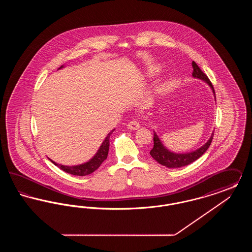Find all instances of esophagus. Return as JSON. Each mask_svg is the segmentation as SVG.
Segmentation results:
<instances>
[{
	"label": "esophagus",
	"instance_id": "34e87169",
	"mask_svg": "<svg viewBox=\"0 0 252 252\" xmlns=\"http://www.w3.org/2000/svg\"><path fill=\"white\" fill-rule=\"evenodd\" d=\"M127 127H128L129 129L136 130V129H138V128L140 127V124H139L138 121L133 119V120L130 121V122L127 124Z\"/></svg>",
	"mask_w": 252,
	"mask_h": 252
}]
</instances>
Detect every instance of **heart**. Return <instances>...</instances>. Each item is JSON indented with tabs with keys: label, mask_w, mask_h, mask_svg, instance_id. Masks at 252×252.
<instances>
[{
	"label": "heart",
	"mask_w": 252,
	"mask_h": 252,
	"mask_svg": "<svg viewBox=\"0 0 252 252\" xmlns=\"http://www.w3.org/2000/svg\"><path fill=\"white\" fill-rule=\"evenodd\" d=\"M157 70H158V69H156V68H155V69H153V71H151V72H156Z\"/></svg>",
	"instance_id": "heart-1"
}]
</instances>
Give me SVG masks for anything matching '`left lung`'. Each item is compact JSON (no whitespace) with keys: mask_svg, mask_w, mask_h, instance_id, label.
Returning <instances> with one entry per match:
<instances>
[{"mask_svg":"<svg viewBox=\"0 0 252 252\" xmlns=\"http://www.w3.org/2000/svg\"><path fill=\"white\" fill-rule=\"evenodd\" d=\"M192 69H193L192 76L204 80L206 83H208L209 86L212 88L214 94L216 95L213 84L210 81V79L208 78V76L201 71V69L198 67V65L194 61H192ZM213 139H214V133L212 134L209 141L204 144L203 146L196 149L195 151H192L190 153H185V154H176V153L169 151L164 147V145L161 144V142L159 141L158 135L154 132V138H153L154 146H153L152 150L150 151V155L154 159H156L159 164L168 168H180L182 166H186L203 155L204 153L207 151V149L209 148V146L212 144Z\"/></svg>","mask_w":252,"mask_h":252,"instance_id":"8db88e82","label":"left lung"}]
</instances>
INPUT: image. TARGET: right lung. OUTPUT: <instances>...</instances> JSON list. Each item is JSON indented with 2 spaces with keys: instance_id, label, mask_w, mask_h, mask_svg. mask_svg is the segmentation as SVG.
<instances>
[{
  "instance_id": "1",
  "label": "right lung",
  "mask_w": 252,
  "mask_h": 252,
  "mask_svg": "<svg viewBox=\"0 0 252 252\" xmlns=\"http://www.w3.org/2000/svg\"><path fill=\"white\" fill-rule=\"evenodd\" d=\"M62 67H63V65L60 66V69H61ZM112 132H113V130L108 133V136L104 140L103 144L100 146V148L98 149V151H97V153L94 155V157L91 160L86 162V163L75 165V166H65V165L59 164V163H57V162H55L53 160H51V161L55 165L60 167L61 170H63L64 172H66L68 174H71V175H73V176L83 177V176L90 175V174L94 173L96 169L100 167L102 162L108 158V148H109V137H110Z\"/></svg>"
}]
</instances>
